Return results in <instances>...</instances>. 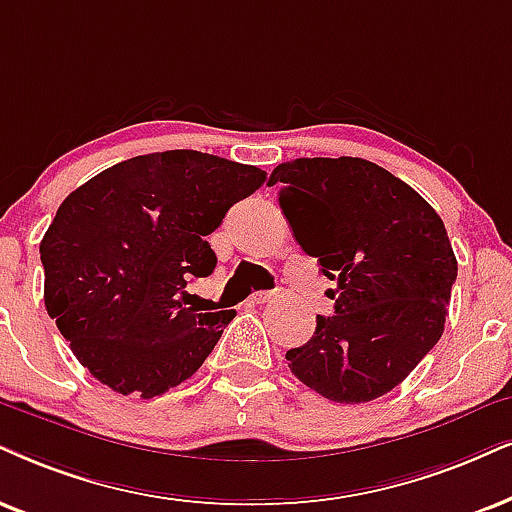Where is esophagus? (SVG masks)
<instances>
[{"label": "esophagus", "mask_w": 512, "mask_h": 512, "mask_svg": "<svg viewBox=\"0 0 512 512\" xmlns=\"http://www.w3.org/2000/svg\"><path fill=\"white\" fill-rule=\"evenodd\" d=\"M276 297V293H271V290H260V293H252L250 295V302L252 304H264V302H271Z\"/></svg>", "instance_id": "esophagus-1"}]
</instances>
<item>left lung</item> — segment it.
Masks as SVG:
<instances>
[{
	"label": "left lung",
	"instance_id": "1",
	"mask_svg": "<svg viewBox=\"0 0 512 512\" xmlns=\"http://www.w3.org/2000/svg\"><path fill=\"white\" fill-rule=\"evenodd\" d=\"M300 248L338 288L333 316L286 359L300 383L338 404L394 390L444 333L458 262L442 217L364 158H297L271 172Z\"/></svg>",
	"mask_w": 512,
	"mask_h": 512
}]
</instances>
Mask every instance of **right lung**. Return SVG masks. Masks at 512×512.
Wrapping results in <instances>:
<instances>
[{"instance_id": "1", "label": "right lung", "mask_w": 512, "mask_h": 512, "mask_svg": "<svg viewBox=\"0 0 512 512\" xmlns=\"http://www.w3.org/2000/svg\"><path fill=\"white\" fill-rule=\"evenodd\" d=\"M267 181L200 151L129 158L63 200L40 243L44 304L77 361L118 394L151 399L203 366L236 312L181 304L217 257L205 236Z\"/></svg>"}]
</instances>
